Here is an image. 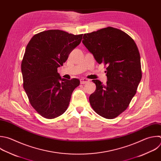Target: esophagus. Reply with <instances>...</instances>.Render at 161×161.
<instances>
[{
    "mask_svg": "<svg viewBox=\"0 0 161 161\" xmlns=\"http://www.w3.org/2000/svg\"><path fill=\"white\" fill-rule=\"evenodd\" d=\"M88 81H89V80H88L86 79V78H81V79L80 80V83H81V84H85V83H87Z\"/></svg>",
    "mask_w": 161,
    "mask_h": 161,
    "instance_id": "esophagus-1",
    "label": "esophagus"
}]
</instances>
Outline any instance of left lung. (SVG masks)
Instances as JSON below:
<instances>
[{"mask_svg":"<svg viewBox=\"0 0 161 161\" xmlns=\"http://www.w3.org/2000/svg\"><path fill=\"white\" fill-rule=\"evenodd\" d=\"M82 42L98 64L107 66L106 84L93 80L96 90L90 105L100 116L114 119L127 109L141 81L138 47L127 33L113 27L85 33Z\"/></svg>","mask_w":161,"mask_h":161,"instance_id":"1","label":"left lung"}]
</instances>
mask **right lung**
Returning a JSON list of instances; mask_svg holds the SVG:
<instances>
[{
	"instance_id": "obj_1",
	"label": "right lung",
	"mask_w": 161,
	"mask_h": 161,
	"mask_svg": "<svg viewBox=\"0 0 161 161\" xmlns=\"http://www.w3.org/2000/svg\"><path fill=\"white\" fill-rule=\"evenodd\" d=\"M82 36L50 30L35 35L26 47L21 63L23 88L31 106L45 118L62 115L80 85L78 79L62 78L58 68L66 61Z\"/></svg>"
}]
</instances>
